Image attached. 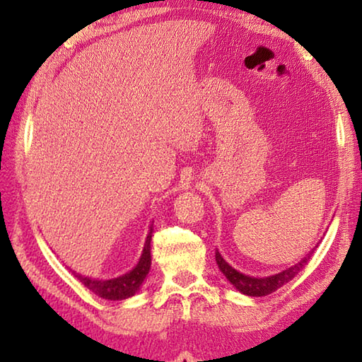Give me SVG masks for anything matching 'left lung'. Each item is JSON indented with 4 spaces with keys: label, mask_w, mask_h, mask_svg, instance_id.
<instances>
[{
    "label": "left lung",
    "mask_w": 362,
    "mask_h": 362,
    "mask_svg": "<svg viewBox=\"0 0 362 362\" xmlns=\"http://www.w3.org/2000/svg\"><path fill=\"white\" fill-rule=\"evenodd\" d=\"M317 245H319V243H317ZM317 245L308 253V255L300 259L297 264L284 269L283 272H279V274L271 275V276H264V279H258V276H249V275L238 272L236 269H233L224 258L221 257V253L218 250H216V263L221 269V272L227 276V280L232 283L238 291L243 292V294H245V296H250V297H263L267 294H272L274 291L281 288L283 284H286L288 281L294 279V276L300 271H302L306 264H308V261L314 253V250L317 249Z\"/></svg>",
    "instance_id": "1"
}]
</instances>
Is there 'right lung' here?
I'll list each match as a JSON object with an SVG mask.
<instances>
[{"mask_svg": "<svg viewBox=\"0 0 362 362\" xmlns=\"http://www.w3.org/2000/svg\"><path fill=\"white\" fill-rule=\"evenodd\" d=\"M151 240H152V227L146 238L144 249L141 253V258L138 261V264L132 269V271L117 276L112 280H95L88 279V276H82L81 274H74L78 276V280L87 286L90 291H93L96 296L107 298V300H122L132 297L135 292L140 289L143 284L146 275L149 274L151 269Z\"/></svg>", "mask_w": 362, "mask_h": 362, "instance_id": "obj_1", "label": "right lung"}]
</instances>
